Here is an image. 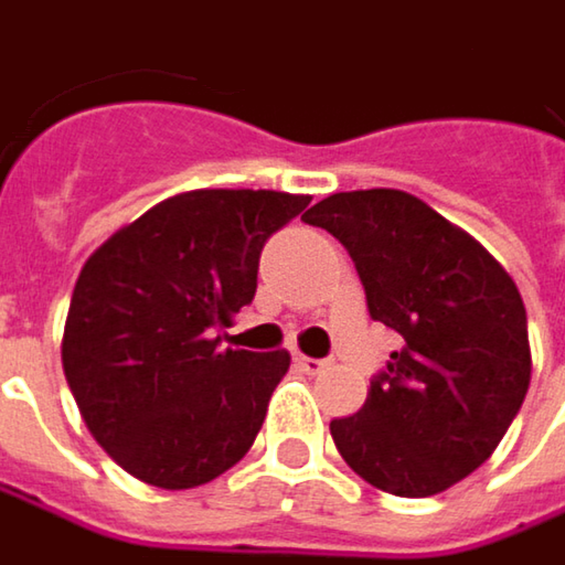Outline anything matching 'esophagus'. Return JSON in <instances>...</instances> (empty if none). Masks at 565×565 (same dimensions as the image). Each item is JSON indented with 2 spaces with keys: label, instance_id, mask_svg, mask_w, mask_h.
<instances>
[{
  "label": "esophagus",
  "instance_id": "esophagus-1",
  "mask_svg": "<svg viewBox=\"0 0 565 565\" xmlns=\"http://www.w3.org/2000/svg\"><path fill=\"white\" fill-rule=\"evenodd\" d=\"M294 364H297L300 371H307V374H322V371H329V364H332V361H326V358H307V354H297V358H294Z\"/></svg>",
  "mask_w": 565,
  "mask_h": 565
}]
</instances>
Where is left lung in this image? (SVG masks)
<instances>
[{
    "label": "left lung",
    "instance_id": "1",
    "mask_svg": "<svg viewBox=\"0 0 565 565\" xmlns=\"http://www.w3.org/2000/svg\"><path fill=\"white\" fill-rule=\"evenodd\" d=\"M303 220L349 249L371 319L403 339L358 415L329 422L335 448L383 492H445L489 460L524 403L531 349L518 287L406 191L329 194Z\"/></svg>",
    "mask_w": 565,
    "mask_h": 565
}]
</instances>
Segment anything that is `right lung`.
Segmentation results:
<instances>
[{
  "label": "right lung",
  "mask_w": 565,
  "mask_h": 565,
  "mask_svg": "<svg viewBox=\"0 0 565 565\" xmlns=\"http://www.w3.org/2000/svg\"><path fill=\"white\" fill-rule=\"evenodd\" d=\"M310 204L284 191H188L88 255L63 371L92 438L159 489L216 480L252 448L287 351L220 349L252 303L265 243Z\"/></svg>",
  "instance_id": "add662e5"
}]
</instances>
